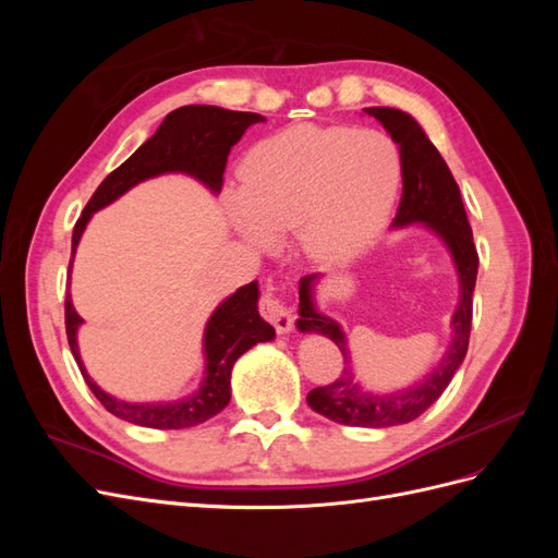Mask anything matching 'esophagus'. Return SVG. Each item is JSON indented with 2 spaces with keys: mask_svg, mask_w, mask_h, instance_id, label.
Wrapping results in <instances>:
<instances>
[{
  "mask_svg": "<svg viewBox=\"0 0 558 558\" xmlns=\"http://www.w3.org/2000/svg\"><path fill=\"white\" fill-rule=\"evenodd\" d=\"M260 312L265 318L272 320V326L277 328V332L286 335L293 330V314L291 310L283 305V300L279 298L275 286H267L260 298Z\"/></svg>",
  "mask_w": 558,
  "mask_h": 558,
  "instance_id": "esophagus-1",
  "label": "esophagus"
}]
</instances>
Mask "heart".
Here are the masks:
<instances>
[{"label": "heart", "mask_w": 558, "mask_h": 558, "mask_svg": "<svg viewBox=\"0 0 558 558\" xmlns=\"http://www.w3.org/2000/svg\"><path fill=\"white\" fill-rule=\"evenodd\" d=\"M400 150L377 130L293 125L248 148L226 205L258 246L298 228L318 260H342L375 238L400 189Z\"/></svg>", "instance_id": "obj_1"}]
</instances>
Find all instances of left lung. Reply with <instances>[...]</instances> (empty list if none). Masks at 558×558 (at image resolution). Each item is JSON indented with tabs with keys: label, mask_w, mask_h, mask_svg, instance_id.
<instances>
[{
	"label": "left lung",
	"mask_w": 558,
	"mask_h": 558,
	"mask_svg": "<svg viewBox=\"0 0 558 558\" xmlns=\"http://www.w3.org/2000/svg\"><path fill=\"white\" fill-rule=\"evenodd\" d=\"M367 116L377 118L384 130L398 144L402 165V197L393 218V230L421 226L430 230L445 244L459 277V305L451 314V342L442 361L430 373L408 388L391 393H375L359 381L353 369L349 340L344 328L335 318L318 312L316 283L324 275H307L300 279V332L324 335L337 344L344 356L340 379L328 386H318L307 396L310 408L335 424L359 428H388L410 424L424 414L442 396L456 369L461 367L472 324V291L477 281V248L472 244V230L465 216L459 183L453 181L440 150L433 146L426 132L410 113L391 107H367Z\"/></svg>",
	"instance_id": "1"
}]
</instances>
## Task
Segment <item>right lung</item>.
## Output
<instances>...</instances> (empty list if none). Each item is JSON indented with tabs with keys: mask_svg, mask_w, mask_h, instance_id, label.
Wrapping results in <instances>:
<instances>
[{
	"mask_svg": "<svg viewBox=\"0 0 558 558\" xmlns=\"http://www.w3.org/2000/svg\"><path fill=\"white\" fill-rule=\"evenodd\" d=\"M263 121L265 118L260 113L230 111L209 105H191L167 113L154 137L144 142L121 167H118V170H113L102 183H99V189L93 193L90 202L74 226L72 253H76L81 234L86 230L93 214L109 207L111 202H116L146 179H156L160 174H185L199 181L214 195L221 193L230 148L242 140V134L251 125ZM72 263L74 258L70 260V275ZM258 281H251L232 295H228L221 305L211 312L205 326V337H202L205 373H202L199 386L195 391L179 400L128 402L102 391V388L93 381L86 365L81 361L76 332L83 324V318L76 314L70 293H66L64 300L66 340H70V349L78 363L83 379H86L95 398L102 402L113 416L144 428H191L197 424H205L207 418L216 416L230 402L232 365L238 363L242 353H246L258 342L275 340V328L258 314Z\"/></svg>",
	"mask_w": 558,
	"mask_h": 558,
	"instance_id": "obj_1",
	"label": "right lung"
}]
</instances>
